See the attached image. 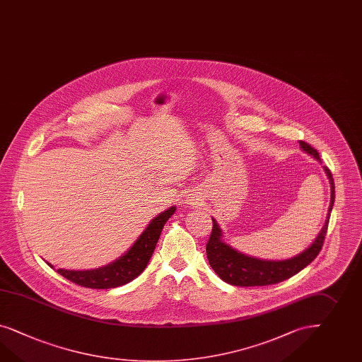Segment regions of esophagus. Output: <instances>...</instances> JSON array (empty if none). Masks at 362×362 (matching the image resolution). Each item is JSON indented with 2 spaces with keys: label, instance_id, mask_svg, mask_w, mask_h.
I'll list each match as a JSON object with an SVG mask.
<instances>
[{
  "label": "esophagus",
  "instance_id": "1",
  "mask_svg": "<svg viewBox=\"0 0 362 362\" xmlns=\"http://www.w3.org/2000/svg\"><path fill=\"white\" fill-rule=\"evenodd\" d=\"M199 202H200V196H196L194 194L187 196L186 203L188 206H196V204H199Z\"/></svg>",
  "mask_w": 362,
  "mask_h": 362
}]
</instances>
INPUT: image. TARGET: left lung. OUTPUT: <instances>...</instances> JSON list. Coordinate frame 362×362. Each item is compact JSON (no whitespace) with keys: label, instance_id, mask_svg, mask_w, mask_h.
<instances>
[{"label":"left lung","instance_id":"obj_1","mask_svg":"<svg viewBox=\"0 0 362 362\" xmlns=\"http://www.w3.org/2000/svg\"><path fill=\"white\" fill-rule=\"evenodd\" d=\"M299 146L307 153L308 156H313L316 160H320L319 153L305 144L303 141H299ZM325 174L329 179L331 185V202L325 223L322 225V230L316 238L313 240V244L307 249H304L302 253L288 259L282 261H267V259H259L255 257L243 255L230 245L226 244L223 240V230L217 224L215 218L212 233L206 244V258L209 261L211 267L215 270V273L226 284L232 286H240V287H250V286H267V284H275L291 278L295 274L303 270L305 266L313 262L322 250V243L327 235L329 216L332 212L333 203H334V183H333L332 174L325 166H322Z\"/></svg>","mask_w":362,"mask_h":362}]
</instances>
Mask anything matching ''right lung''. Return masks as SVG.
<instances>
[{
    "instance_id": "add662e5",
    "label": "right lung",
    "mask_w": 362,
    "mask_h": 362,
    "mask_svg": "<svg viewBox=\"0 0 362 362\" xmlns=\"http://www.w3.org/2000/svg\"><path fill=\"white\" fill-rule=\"evenodd\" d=\"M175 211L176 206H170L168 209L154 217L136 240V243L129 247L127 253L118 257L116 261L92 270L58 269L57 272L71 282L88 288L103 290L129 284L145 270L154 253L163 226ZM49 264L52 267V264Z\"/></svg>"
}]
</instances>
